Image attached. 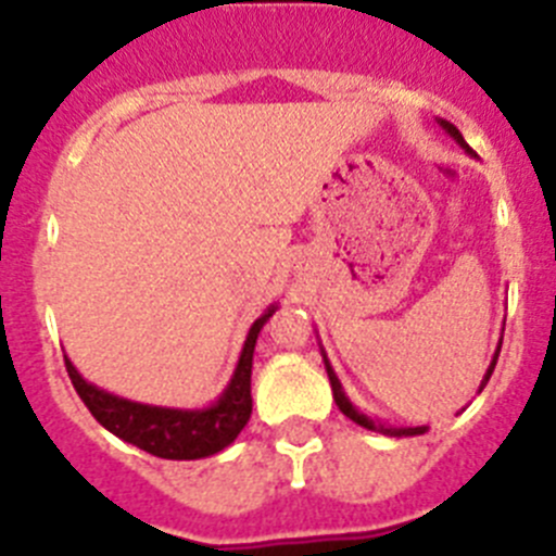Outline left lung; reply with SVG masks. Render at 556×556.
Listing matches in <instances>:
<instances>
[{
    "instance_id": "8db88e82",
    "label": "left lung",
    "mask_w": 556,
    "mask_h": 556,
    "mask_svg": "<svg viewBox=\"0 0 556 556\" xmlns=\"http://www.w3.org/2000/svg\"><path fill=\"white\" fill-rule=\"evenodd\" d=\"M438 124H440V127H443V129H446L448 135H452L454 141H457L459 147L465 149V152L473 154V149L468 147V143H465V138H463V135H459V129L454 127L452 122H446V118H438ZM498 352H502V343H498V346H496V354H493V359H490L488 371H484V377H482V384H479V393H482V388H484V384H488L490 374H493V368H496ZM321 357H324V365H327V377H329V384H332L334 404H338L340 413L346 415V418H352L354 424H359V427H365V429H371V432L388 434V438H413V434H424V432H427V427H390V424L379 421V418H368V415H365V413H359V409L354 407L352 402H349L346 390H343V384H340L338 374H334L332 363H329V359H327V352H324V346H321Z\"/></svg>"
}]
</instances>
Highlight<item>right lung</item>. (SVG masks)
<instances>
[{"mask_svg":"<svg viewBox=\"0 0 556 556\" xmlns=\"http://www.w3.org/2000/svg\"><path fill=\"white\" fill-rule=\"evenodd\" d=\"M277 313V304L260 315L243 340L241 357L235 365V374L222 396L210 407L179 409L157 407V404H141L132 399L116 396L108 390L91 384L74 368L66 357V371L72 377L74 390L91 409V415L108 432L127 440L132 446L154 454L163 459H202L227 448L241 429L247 427L252 415V357L257 346L260 329Z\"/></svg>","mask_w":556,"mask_h":556,"instance_id":"1","label":"right lung"}]
</instances>
